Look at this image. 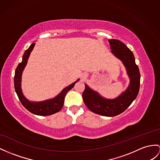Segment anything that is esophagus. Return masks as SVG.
Masks as SVG:
<instances>
[{"instance_id":"esophagus-1","label":"esophagus","mask_w":160,"mask_h":160,"mask_svg":"<svg viewBox=\"0 0 160 160\" xmlns=\"http://www.w3.org/2000/svg\"><path fill=\"white\" fill-rule=\"evenodd\" d=\"M82 77H83V79H85V78H86V76H85V75H83Z\"/></svg>"}]
</instances>
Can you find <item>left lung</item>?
Instances as JSON below:
<instances>
[{"mask_svg": "<svg viewBox=\"0 0 160 160\" xmlns=\"http://www.w3.org/2000/svg\"><path fill=\"white\" fill-rule=\"evenodd\" d=\"M111 53L123 62L130 78V85L122 94L115 99H107L101 96L85 84L82 94L83 102L89 110L102 116L113 117L122 113L136 99L140 89V72L136 64L133 53L119 40H108Z\"/></svg>", "mask_w": 160, "mask_h": 160, "instance_id": "left-lung-1", "label": "left lung"}]
</instances>
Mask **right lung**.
<instances>
[{
  "instance_id": "right-lung-1",
  "label": "right lung",
  "mask_w": 160,
  "mask_h": 160,
  "mask_svg": "<svg viewBox=\"0 0 160 160\" xmlns=\"http://www.w3.org/2000/svg\"><path fill=\"white\" fill-rule=\"evenodd\" d=\"M34 45L35 43L33 42L29 47V48L25 51L24 56L22 57V62L18 64V67L15 69L14 76L15 90L21 103L28 111L37 115H51L56 113V112H59L62 109L64 105L65 96L67 95V92L69 90H71L74 87L75 84L79 79H77L75 82L72 83V84L68 85V87L65 88L59 94L52 99L41 101V102H30L28 100H27L25 98V96L23 95L21 88L22 75L27 64V62H28L30 54L34 48Z\"/></svg>"
}]
</instances>
